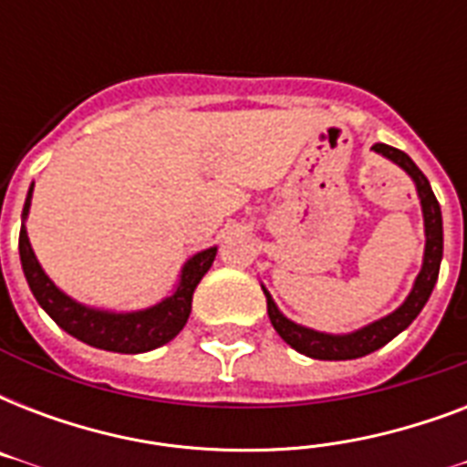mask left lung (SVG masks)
Returning a JSON list of instances; mask_svg holds the SVG:
<instances>
[{"label": "left lung", "instance_id": "1", "mask_svg": "<svg viewBox=\"0 0 467 467\" xmlns=\"http://www.w3.org/2000/svg\"><path fill=\"white\" fill-rule=\"evenodd\" d=\"M373 152L383 155L385 160H390L392 164H398L410 179L414 182L417 189V198L421 205V218H424V256H421V269L417 274L412 284V291L407 293V298L402 300V306H398L390 315H385L380 319H373L368 325L358 327L354 332L332 334L319 332L312 327L298 325L291 317H285L284 312L278 310V306L271 298V293L266 291V285L262 284V291L266 296V312L274 329L278 337L291 344L298 354H306L310 358H319V361H348V358H361L380 347H385L388 341H392L400 332H405L407 327L412 325L421 307L427 306L429 296L434 291L436 278H439V269H441L443 259V220H441V205L436 201L431 183L421 169L405 155L402 150H395L385 142H376Z\"/></svg>", "mask_w": 467, "mask_h": 467}]
</instances>
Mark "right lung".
<instances>
[{"label": "right lung", "mask_w": 467, "mask_h": 467, "mask_svg": "<svg viewBox=\"0 0 467 467\" xmlns=\"http://www.w3.org/2000/svg\"><path fill=\"white\" fill-rule=\"evenodd\" d=\"M31 198L33 183L26 196L24 213H21L18 254H21V269H24L33 298L38 300V306L55 319V325L89 347L116 351V354H145V351L167 344L182 332L191 315L193 291L215 262L218 247H208L189 256L179 271L171 293L155 306L142 307V310H106V307L84 306L55 285V281L43 271L38 256L33 252L28 230H26V220L31 213Z\"/></svg>", "instance_id": "1"}]
</instances>
